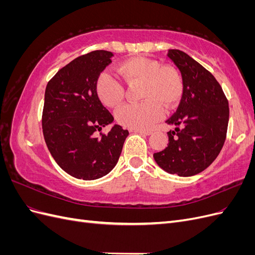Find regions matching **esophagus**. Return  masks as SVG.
<instances>
[{
	"label": "esophagus",
	"instance_id": "obj_1",
	"mask_svg": "<svg viewBox=\"0 0 255 255\" xmlns=\"http://www.w3.org/2000/svg\"><path fill=\"white\" fill-rule=\"evenodd\" d=\"M130 132H133V133H139V134H143V135H151V134H152V130H149V129L130 128Z\"/></svg>",
	"mask_w": 255,
	"mask_h": 255
}]
</instances>
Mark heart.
I'll return each instance as SVG.
<instances>
[{
	"mask_svg": "<svg viewBox=\"0 0 255 255\" xmlns=\"http://www.w3.org/2000/svg\"><path fill=\"white\" fill-rule=\"evenodd\" d=\"M118 72L128 85L141 83L143 102L127 104L116 113L121 126L143 129L163 118L165 110H172L180 103L184 83L180 72L172 66H161L158 60L144 56L123 60ZM97 96L107 107L119 106L125 99L123 85L110 72L100 73L96 81Z\"/></svg>",
	"mask_w": 255,
	"mask_h": 255,
	"instance_id": "1",
	"label": "heart"
}]
</instances>
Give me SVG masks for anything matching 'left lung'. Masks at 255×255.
<instances>
[{
	"mask_svg": "<svg viewBox=\"0 0 255 255\" xmlns=\"http://www.w3.org/2000/svg\"><path fill=\"white\" fill-rule=\"evenodd\" d=\"M168 57L179 68L184 92L176 112L167 120L169 143L153 157L165 171L180 176L202 172L218 156L226 141L229 102L215 76L180 50Z\"/></svg>",
	"mask_w": 255,
	"mask_h": 255,
	"instance_id": "obj_1",
	"label": "left lung"
}]
</instances>
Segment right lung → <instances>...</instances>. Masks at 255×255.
I'll return each mask as SVG.
<instances>
[{
  "instance_id": "add662e5",
  "label": "right lung",
  "mask_w": 255,
  "mask_h": 255,
  "mask_svg": "<svg viewBox=\"0 0 255 255\" xmlns=\"http://www.w3.org/2000/svg\"><path fill=\"white\" fill-rule=\"evenodd\" d=\"M112 52L97 50L76 57L45 88V143L58 166L76 179L97 180L110 173L128 135V129L115 125L109 134L97 136L114 121L96 92V81L112 63Z\"/></svg>"
}]
</instances>
